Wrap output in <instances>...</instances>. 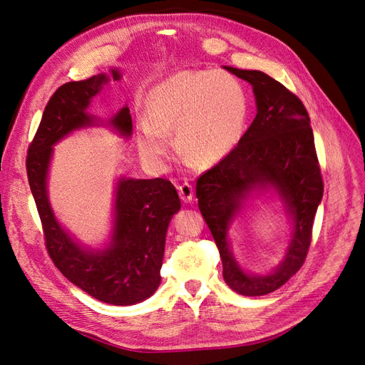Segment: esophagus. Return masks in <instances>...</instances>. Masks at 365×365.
Returning <instances> with one entry per match:
<instances>
[{
	"mask_svg": "<svg viewBox=\"0 0 365 365\" xmlns=\"http://www.w3.org/2000/svg\"><path fill=\"white\" fill-rule=\"evenodd\" d=\"M178 195L182 202H190L193 197V187L189 182H182L178 185Z\"/></svg>",
	"mask_w": 365,
	"mask_h": 365,
	"instance_id": "obj_1",
	"label": "esophagus"
}]
</instances>
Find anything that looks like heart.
I'll return each instance as SVG.
<instances>
[{
    "mask_svg": "<svg viewBox=\"0 0 365 365\" xmlns=\"http://www.w3.org/2000/svg\"><path fill=\"white\" fill-rule=\"evenodd\" d=\"M248 111L247 91L235 76L213 70L175 74L148 97L140 150L161 164L172 149L168 134L176 132L182 155L200 165L215 164L237 145Z\"/></svg>",
    "mask_w": 365,
    "mask_h": 365,
    "instance_id": "1",
    "label": "heart"
}]
</instances>
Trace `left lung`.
I'll return each instance as SVG.
<instances>
[{"instance_id": "8db88e82", "label": "left lung", "mask_w": 365, "mask_h": 365, "mask_svg": "<svg viewBox=\"0 0 365 365\" xmlns=\"http://www.w3.org/2000/svg\"><path fill=\"white\" fill-rule=\"evenodd\" d=\"M252 85L257 114L235 149L196 181V197L222 259L224 280L240 295H267L302 268L323 197V178L311 118L294 93L257 70L225 67ZM274 188L294 217L285 260L271 274L242 272L229 251L226 233L241 202L252 191Z\"/></svg>"}]
</instances>
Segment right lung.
I'll return each mask as SVG.
<instances>
[{"mask_svg":"<svg viewBox=\"0 0 365 365\" xmlns=\"http://www.w3.org/2000/svg\"><path fill=\"white\" fill-rule=\"evenodd\" d=\"M114 81L120 73L113 70ZM108 82L105 74L59 86L42 114L30 143L26 168L35 197L48 256L71 283L103 303L129 306L146 300L161 282L165 231L181 208L173 184L164 178L118 180L111 244L102 251H86L58 224L47 196V172L53 145L70 132L93 125L86 113L91 98ZM111 125L121 135L132 134L129 108H121Z\"/></svg>","mask_w":365,"mask_h":365,"instance_id":"add662e5","label":"right lung"}]
</instances>
